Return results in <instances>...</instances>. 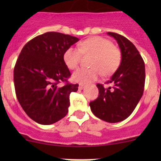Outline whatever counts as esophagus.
Segmentation results:
<instances>
[{"label":"esophagus","mask_w":161,"mask_h":161,"mask_svg":"<svg viewBox=\"0 0 161 161\" xmlns=\"http://www.w3.org/2000/svg\"><path fill=\"white\" fill-rule=\"evenodd\" d=\"M85 87V85H82V84H80V85H79V89H83Z\"/></svg>","instance_id":"obj_1"}]
</instances>
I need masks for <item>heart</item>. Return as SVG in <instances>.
I'll list each match as a JSON object with an SVG mask.
<instances>
[{"instance_id":"heart-1","label":"heart","mask_w":161,"mask_h":161,"mask_svg":"<svg viewBox=\"0 0 161 161\" xmlns=\"http://www.w3.org/2000/svg\"><path fill=\"white\" fill-rule=\"evenodd\" d=\"M79 48L70 47L63 55L64 62L69 69L74 70L80 64L82 55H93L91 68H80L74 72L72 80L80 84L96 80L101 74L110 76L119 69L122 63V53L113 42L102 37H93L80 42Z\"/></svg>"}]
</instances>
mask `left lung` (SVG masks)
I'll return each mask as SVG.
<instances>
[{
	"label": "left lung",
	"instance_id": "8db88e82",
	"mask_svg": "<svg viewBox=\"0 0 161 161\" xmlns=\"http://www.w3.org/2000/svg\"><path fill=\"white\" fill-rule=\"evenodd\" d=\"M115 38L122 53V63L106 84L107 89L97 84L99 95L89 103L91 110L98 119L108 123H119L128 118L140 98L145 83V65L143 58L133 43L123 35L108 32Z\"/></svg>",
	"mask_w": 161,
	"mask_h": 161
}]
</instances>
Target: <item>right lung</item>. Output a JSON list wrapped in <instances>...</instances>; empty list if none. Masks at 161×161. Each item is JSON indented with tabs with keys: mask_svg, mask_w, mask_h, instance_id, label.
Listing matches in <instances>:
<instances>
[{
	"mask_svg": "<svg viewBox=\"0 0 161 161\" xmlns=\"http://www.w3.org/2000/svg\"><path fill=\"white\" fill-rule=\"evenodd\" d=\"M79 41L76 37L47 32L25 44L14 70L15 92L25 114L42 125L55 123L66 116L69 96L79 85L68 83L70 71L64 62L67 48ZM61 82L65 85L59 86Z\"/></svg>",
	"mask_w": 161,
	"mask_h": 161,
	"instance_id": "add662e5",
	"label": "right lung"
}]
</instances>
